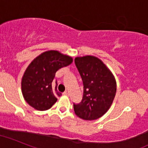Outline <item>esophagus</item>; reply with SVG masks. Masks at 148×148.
Returning <instances> with one entry per match:
<instances>
[{
  "mask_svg": "<svg viewBox=\"0 0 148 148\" xmlns=\"http://www.w3.org/2000/svg\"><path fill=\"white\" fill-rule=\"evenodd\" d=\"M63 94H64V95H70V92L68 91V90H66V91L64 92V93H63Z\"/></svg>",
  "mask_w": 148,
  "mask_h": 148,
  "instance_id": "34e87169",
  "label": "esophagus"
}]
</instances>
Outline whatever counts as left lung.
<instances>
[{
  "label": "left lung",
  "mask_w": 148,
  "mask_h": 148,
  "mask_svg": "<svg viewBox=\"0 0 148 148\" xmlns=\"http://www.w3.org/2000/svg\"><path fill=\"white\" fill-rule=\"evenodd\" d=\"M74 62L84 88L81 102L74 104V112L84 120H97L112 105L116 92V79L111 71L97 57H76Z\"/></svg>",
  "instance_id": "obj_1"
}]
</instances>
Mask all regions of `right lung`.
<instances>
[{
    "instance_id": "1",
    "label": "right lung",
    "mask_w": 148,
    "mask_h": 148,
    "mask_svg": "<svg viewBox=\"0 0 148 148\" xmlns=\"http://www.w3.org/2000/svg\"><path fill=\"white\" fill-rule=\"evenodd\" d=\"M73 62V58L57 50H48L37 56L25 71L21 87L28 105L38 110H47L57 101L62 93L53 79L59 69Z\"/></svg>"
}]
</instances>
